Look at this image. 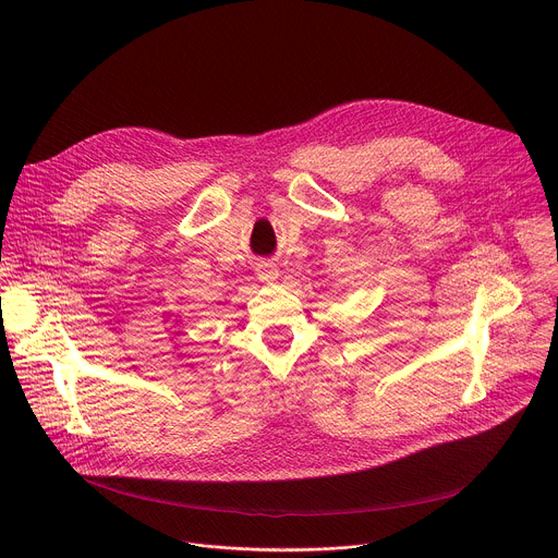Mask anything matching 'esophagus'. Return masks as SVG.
<instances>
[{
    "instance_id": "esophagus-1",
    "label": "esophagus",
    "mask_w": 558,
    "mask_h": 558,
    "mask_svg": "<svg viewBox=\"0 0 558 558\" xmlns=\"http://www.w3.org/2000/svg\"><path fill=\"white\" fill-rule=\"evenodd\" d=\"M256 274H258L260 282H276L278 280V267L269 260H260L258 267H256Z\"/></svg>"
}]
</instances>
